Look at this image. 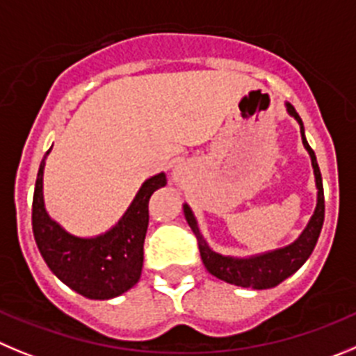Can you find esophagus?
Here are the masks:
<instances>
[{
    "instance_id": "esophagus-1",
    "label": "esophagus",
    "mask_w": 356,
    "mask_h": 356,
    "mask_svg": "<svg viewBox=\"0 0 356 356\" xmlns=\"http://www.w3.org/2000/svg\"><path fill=\"white\" fill-rule=\"evenodd\" d=\"M174 177H175V179H177V177H179V174H177V172H174Z\"/></svg>"
}]
</instances>
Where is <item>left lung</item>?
I'll use <instances>...</instances> for the list:
<instances>
[{"instance_id": "1", "label": "left lung", "mask_w": 356, "mask_h": 356, "mask_svg": "<svg viewBox=\"0 0 356 356\" xmlns=\"http://www.w3.org/2000/svg\"><path fill=\"white\" fill-rule=\"evenodd\" d=\"M286 111L291 118L297 119L300 124V135H302V144L307 149L309 156H311V163H313L314 179H316V188H318V202L316 209H314L313 218L309 219L307 227L304 228L298 238L291 242L290 245L284 248L274 249L268 253L254 254L249 258H234V257H223V254L216 253L209 248L205 242L204 235H202L200 228H198L197 218H195L193 211L189 209L188 204H184V216L188 225L191 227L193 234L197 235L198 249H200V257L204 261L205 268L216 275L221 281L235 284V286L242 288H253V290H267V288L277 286L279 283H283L284 279L290 277L291 274L298 270L302 265L305 264L311 253H313L314 245H316L318 237H320L321 227H323L325 219V198H323V182H321V172L318 167L316 156L311 145L307 144L304 135V122H302L300 115L293 108L291 103H286Z\"/></svg>"}]
</instances>
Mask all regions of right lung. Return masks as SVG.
Listing matches in <instances>:
<instances>
[{"mask_svg":"<svg viewBox=\"0 0 356 356\" xmlns=\"http://www.w3.org/2000/svg\"><path fill=\"white\" fill-rule=\"evenodd\" d=\"M49 149L40 163L33 195V235L40 254L52 274L73 291L92 300H108L138 283L144 265V241L149 225V200L167 184V175L147 179L115 227L96 237L68 234L45 211L43 168Z\"/></svg>","mask_w":356,"mask_h":356,"instance_id":"right-lung-1","label":"right lung"}]
</instances>
